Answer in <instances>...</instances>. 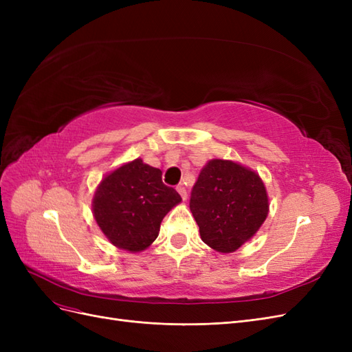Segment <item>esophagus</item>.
Listing matches in <instances>:
<instances>
[{"label":"esophagus","instance_id":"1","mask_svg":"<svg viewBox=\"0 0 352 352\" xmlns=\"http://www.w3.org/2000/svg\"><path fill=\"white\" fill-rule=\"evenodd\" d=\"M176 189H177V192L180 194V197H182V199H186V197H188V194H186V188H185L184 185H177V186H176Z\"/></svg>","mask_w":352,"mask_h":352}]
</instances>
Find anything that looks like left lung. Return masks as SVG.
Segmentation results:
<instances>
[{"label":"left lung","mask_w":352,"mask_h":352,"mask_svg":"<svg viewBox=\"0 0 352 352\" xmlns=\"http://www.w3.org/2000/svg\"><path fill=\"white\" fill-rule=\"evenodd\" d=\"M189 207L201 239L219 252H233L260 229L269 199L257 173L238 163L211 160L201 170Z\"/></svg>","instance_id":"obj_1"}]
</instances>
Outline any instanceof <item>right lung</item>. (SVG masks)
Returning <instances> with one entry per match:
<instances>
[{
  "mask_svg": "<svg viewBox=\"0 0 352 352\" xmlns=\"http://www.w3.org/2000/svg\"><path fill=\"white\" fill-rule=\"evenodd\" d=\"M180 201L176 189L163 184L162 170L136 158L102 179L94 217L113 245L138 252L155 241L160 223Z\"/></svg>",
  "mask_w": 352,
  "mask_h": 352,
  "instance_id": "obj_1",
  "label": "right lung"
}]
</instances>
